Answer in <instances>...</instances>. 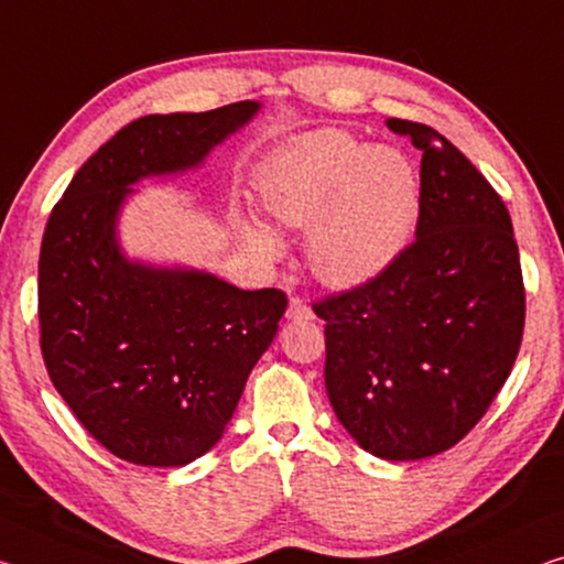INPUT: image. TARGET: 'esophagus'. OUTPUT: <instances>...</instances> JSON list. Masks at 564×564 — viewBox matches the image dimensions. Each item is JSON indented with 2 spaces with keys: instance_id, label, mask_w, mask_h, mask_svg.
Returning <instances> with one entry per match:
<instances>
[{
  "instance_id": "34e87169",
  "label": "esophagus",
  "mask_w": 564,
  "mask_h": 564,
  "mask_svg": "<svg viewBox=\"0 0 564 564\" xmlns=\"http://www.w3.org/2000/svg\"><path fill=\"white\" fill-rule=\"evenodd\" d=\"M285 318H289V321H308V318H314V311H311V306L303 299H291L289 311H285Z\"/></svg>"
}]
</instances>
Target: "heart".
<instances>
[{
  "label": "heart",
  "instance_id": "1",
  "mask_svg": "<svg viewBox=\"0 0 564 564\" xmlns=\"http://www.w3.org/2000/svg\"><path fill=\"white\" fill-rule=\"evenodd\" d=\"M261 198L279 230L311 228L306 256L316 279L348 289L379 279L404 253L422 208V183L401 150L318 130L273 158ZM238 228L265 261L283 256V238L271 226L240 216Z\"/></svg>",
  "mask_w": 564,
  "mask_h": 564
}]
</instances>
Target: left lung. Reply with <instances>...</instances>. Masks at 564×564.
<instances>
[{"label": "left lung", "instance_id": "left-lung-1", "mask_svg": "<svg viewBox=\"0 0 564 564\" xmlns=\"http://www.w3.org/2000/svg\"><path fill=\"white\" fill-rule=\"evenodd\" d=\"M387 124L424 153L416 240L379 279L314 311L338 422L373 457L414 462L457 444L505 387L524 285L512 218L485 175L426 124Z\"/></svg>", "mask_w": 564, "mask_h": 564}]
</instances>
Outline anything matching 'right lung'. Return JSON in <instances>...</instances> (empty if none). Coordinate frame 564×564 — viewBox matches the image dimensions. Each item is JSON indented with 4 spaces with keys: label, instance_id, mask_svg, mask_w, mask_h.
Masks as SVG:
<instances>
[{
    "label": "right lung",
    "instance_id": "right-lung-1",
    "mask_svg": "<svg viewBox=\"0 0 564 564\" xmlns=\"http://www.w3.org/2000/svg\"><path fill=\"white\" fill-rule=\"evenodd\" d=\"M261 102L148 115L77 170L40 250L50 379L89 434L142 467H183L220 442L248 373L271 346L285 293L130 258L120 216L145 177L200 170Z\"/></svg>",
    "mask_w": 564,
    "mask_h": 564
}]
</instances>
